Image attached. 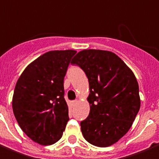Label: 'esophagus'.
I'll return each mask as SVG.
<instances>
[{
	"label": "esophagus",
	"instance_id": "34e87169",
	"mask_svg": "<svg viewBox=\"0 0 159 159\" xmlns=\"http://www.w3.org/2000/svg\"><path fill=\"white\" fill-rule=\"evenodd\" d=\"M76 102H77V101H76V100L71 101V103H70V104H71V106H74V105H75V104H76Z\"/></svg>",
	"mask_w": 159,
	"mask_h": 159
}]
</instances>
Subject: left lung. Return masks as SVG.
<instances>
[{"label": "left lung", "instance_id": "8db88e82", "mask_svg": "<svg viewBox=\"0 0 159 159\" xmlns=\"http://www.w3.org/2000/svg\"><path fill=\"white\" fill-rule=\"evenodd\" d=\"M85 72L90 93V112L81 121L84 138L105 148L130 130L140 109L139 86L134 73L115 53L84 50L71 61Z\"/></svg>", "mask_w": 159, "mask_h": 159}]
</instances>
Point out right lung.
<instances>
[{
	"label": "right lung",
	"instance_id": "obj_1",
	"mask_svg": "<svg viewBox=\"0 0 159 159\" xmlns=\"http://www.w3.org/2000/svg\"><path fill=\"white\" fill-rule=\"evenodd\" d=\"M76 53H45L29 64L17 80L12 98L14 116L23 132L41 145L58 142L69 120L64 78Z\"/></svg>",
	"mask_w": 159,
	"mask_h": 159
}]
</instances>
